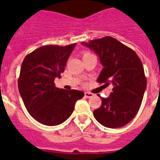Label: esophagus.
Returning a JSON list of instances; mask_svg holds the SVG:
<instances>
[{
  "label": "esophagus",
  "instance_id": "1",
  "mask_svg": "<svg viewBox=\"0 0 160 160\" xmlns=\"http://www.w3.org/2000/svg\"><path fill=\"white\" fill-rule=\"evenodd\" d=\"M94 96V94H91V93H89V92H85V97L86 98H91Z\"/></svg>",
  "mask_w": 160,
  "mask_h": 160
}]
</instances>
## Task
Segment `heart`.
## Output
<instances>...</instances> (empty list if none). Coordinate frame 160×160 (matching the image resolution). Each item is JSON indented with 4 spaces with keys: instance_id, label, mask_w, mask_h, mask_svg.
Masks as SVG:
<instances>
[{
    "instance_id": "obj_1",
    "label": "heart",
    "mask_w": 160,
    "mask_h": 160,
    "mask_svg": "<svg viewBox=\"0 0 160 160\" xmlns=\"http://www.w3.org/2000/svg\"><path fill=\"white\" fill-rule=\"evenodd\" d=\"M88 54H91V53H85L84 56H86V55H88Z\"/></svg>"
}]
</instances>
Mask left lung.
Instances as JSON below:
<instances>
[{
    "mask_svg": "<svg viewBox=\"0 0 160 160\" xmlns=\"http://www.w3.org/2000/svg\"><path fill=\"white\" fill-rule=\"evenodd\" d=\"M81 44L97 54L102 66L97 81L113 85L108 98L98 94L102 105L94 111V118L108 128L129 123L139 110L147 88L142 62L134 50L111 37Z\"/></svg>",
    "mask_w": 160,
    "mask_h": 160,
    "instance_id": "obj_1",
    "label": "left lung"
}]
</instances>
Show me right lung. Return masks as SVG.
Masks as SVG:
<instances>
[{"mask_svg":"<svg viewBox=\"0 0 160 160\" xmlns=\"http://www.w3.org/2000/svg\"><path fill=\"white\" fill-rule=\"evenodd\" d=\"M75 46H42L23 60L18 89L29 114L40 123H62L72 114L76 102L84 96L82 91L59 89L54 84Z\"/></svg>","mask_w":160,"mask_h":160,"instance_id":"add662e5","label":"right lung"}]
</instances>
